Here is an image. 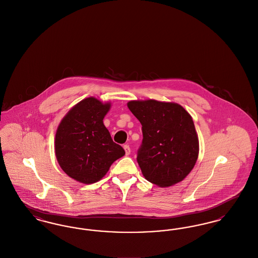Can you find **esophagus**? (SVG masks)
Instances as JSON below:
<instances>
[{
  "instance_id": "obj_1",
  "label": "esophagus",
  "mask_w": 258,
  "mask_h": 258,
  "mask_svg": "<svg viewBox=\"0 0 258 258\" xmlns=\"http://www.w3.org/2000/svg\"><path fill=\"white\" fill-rule=\"evenodd\" d=\"M123 149H124L125 155H126V156H128V155L131 154V148H130V146H128V145H124V146H123Z\"/></svg>"
}]
</instances>
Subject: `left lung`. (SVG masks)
Returning a JSON list of instances; mask_svg holds the SVG:
<instances>
[{"instance_id": "1", "label": "left lung", "mask_w": 258, "mask_h": 258, "mask_svg": "<svg viewBox=\"0 0 258 258\" xmlns=\"http://www.w3.org/2000/svg\"><path fill=\"white\" fill-rule=\"evenodd\" d=\"M127 107L142 124L137 162L145 179L160 187L183 181L195 167L199 153L189 113L178 103L155 99L131 100Z\"/></svg>"}]
</instances>
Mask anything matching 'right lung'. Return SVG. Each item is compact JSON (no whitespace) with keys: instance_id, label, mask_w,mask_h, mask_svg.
I'll return each instance as SVG.
<instances>
[{"instance_id":"1","label":"right lung","mask_w":258,"mask_h":258,"mask_svg":"<svg viewBox=\"0 0 258 258\" xmlns=\"http://www.w3.org/2000/svg\"><path fill=\"white\" fill-rule=\"evenodd\" d=\"M111 107L94 97L76 103L61 119L55 136V154L63 172L82 184L102 179L124 150L113 142L103 118Z\"/></svg>"}]
</instances>
